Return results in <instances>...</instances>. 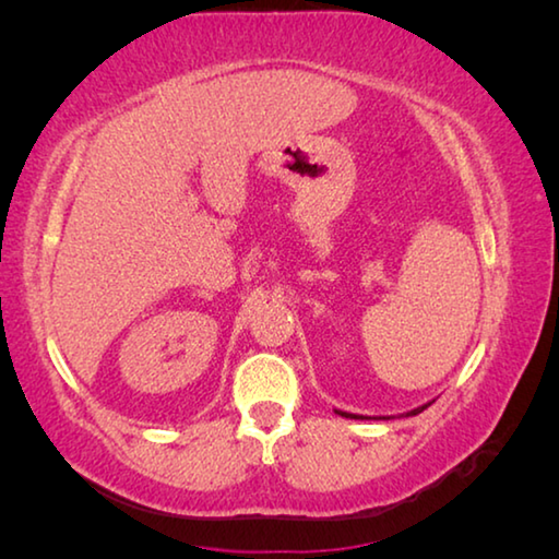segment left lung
Here are the masks:
<instances>
[{
    "mask_svg": "<svg viewBox=\"0 0 559 559\" xmlns=\"http://www.w3.org/2000/svg\"><path fill=\"white\" fill-rule=\"evenodd\" d=\"M431 404V402H429ZM429 404H424V406H416V409H412L409 414H419V412H424V409H427V406ZM340 416H345V419H367V416H359V414H349V412H340V409H335ZM382 419H384V416H382Z\"/></svg>",
    "mask_w": 559,
    "mask_h": 559,
    "instance_id": "obj_1",
    "label": "left lung"
}]
</instances>
